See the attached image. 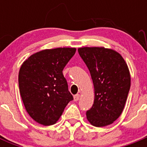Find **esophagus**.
<instances>
[{"mask_svg": "<svg viewBox=\"0 0 147 147\" xmlns=\"http://www.w3.org/2000/svg\"><path fill=\"white\" fill-rule=\"evenodd\" d=\"M80 95L79 94H77L74 96V101L77 102L80 100Z\"/></svg>", "mask_w": 147, "mask_h": 147, "instance_id": "obj_1", "label": "esophagus"}]
</instances>
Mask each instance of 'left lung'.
Returning a JSON list of instances; mask_svg holds the SVG:
<instances>
[{
    "instance_id": "8db88e82",
    "label": "left lung",
    "mask_w": 147,
    "mask_h": 147,
    "mask_svg": "<svg viewBox=\"0 0 147 147\" xmlns=\"http://www.w3.org/2000/svg\"><path fill=\"white\" fill-rule=\"evenodd\" d=\"M78 53L90 70L94 84V100L87 111L92 125L105 127L121 115L131 84L128 66L121 55L104 47H84Z\"/></svg>"
}]
</instances>
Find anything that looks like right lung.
Returning a JSON list of instances; mask_svg holds the SVG:
<instances>
[{
	"mask_svg": "<svg viewBox=\"0 0 147 147\" xmlns=\"http://www.w3.org/2000/svg\"><path fill=\"white\" fill-rule=\"evenodd\" d=\"M75 52V47L46 49L32 54L20 67V96L28 115L36 122L55 124L73 100L63 70Z\"/></svg>",
	"mask_w": 147,
	"mask_h": 147,
	"instance_id": "right-lung-1",
	"label": "right lung"
}]
</instances>
